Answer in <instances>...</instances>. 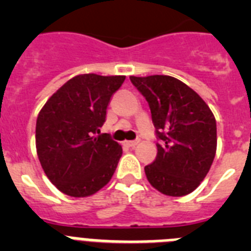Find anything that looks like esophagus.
<instances>
[{
    "mask_svg": "<svg viewBox=\"0 0 251 251\" xmlns=\"http://www.w3.org/2000/svg\"><path fill=\"white\" fill-rule=\"evenodd\" d=\"M138 143H139V139H136V141H126V142H124V145L128 146V147H136Z\"/></svg>",
    "mask_w": 251,
    "mask_h": 251,
    "instance_id": "obj_1",
    "label": "esophagus"
}]
</instances>
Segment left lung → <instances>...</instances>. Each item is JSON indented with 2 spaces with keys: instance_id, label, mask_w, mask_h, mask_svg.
Wrapping results in <instances>:
<instances>
[{
  "instance_id": "obj_1",
  "label": "left lung",
  "mask_w": 251,
  "mask_h": 251,
  "mask_svg": "<svg viewBox=\"0 0 251 251\" xmlns=\"http://www.w3.org/2000/svg\"><path fill=\"white\" fill-rule=\"evenodd\" d=\"M148 101L156 128V159L146 166L148 182L167 196L195 191L216 153V121L200 95L168 75L130 76Z\"/></svg>"
}]
</instances>
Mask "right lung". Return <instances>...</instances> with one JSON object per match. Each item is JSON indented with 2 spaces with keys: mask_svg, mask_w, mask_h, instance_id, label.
Masks as SVG:
<instances>
[{
  "mask_svg": "<svg viewBox=\"0 0 251 251\" xmlns=\"http://www.w3.org/2000/svg\"><path fill=\"white\" fill-rule=\"evenodd\" d=\"M126 76L76 75L46 101L36 121V151L44 172L57 190L86 197L109 182L122 146L100 134L106 106Z\"/></svg>",
  "mask_w": 251,
  "mask_h": 251,
  "instance_id": "right-lung-1",
  "label": "right lung"
}]
</instances>
